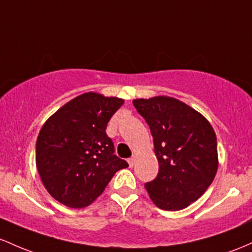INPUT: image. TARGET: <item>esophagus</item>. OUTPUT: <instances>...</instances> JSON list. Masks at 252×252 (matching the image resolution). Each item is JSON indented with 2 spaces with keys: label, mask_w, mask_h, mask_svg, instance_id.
<instances>
[{
  "label": "esophagus",
  "mask_w": 252,
  "mask_h": 252,
  "mask_svg": "<svg viewBox=\"0 0 252 252\" xmlns=\"http://www.w3.org/2000/svg\"><path fill=\"white\" fill-rule=\"evenodd\" d=\"M134 163H135V156H132L131 158H129L128 159V164H129V166H133L134 165Z\"/></svg>",
  "instance_id": "34e87169"
}]
</instances>
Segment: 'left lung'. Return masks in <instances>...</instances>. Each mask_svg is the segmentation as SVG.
<instances>
[{"label":"left lung","instance_id":"1","mask_svg":"<svg viewBox=\"0 0 252 252\" xmlns=\"http://www.w3.org/2000/svg\"><path fill=\"white\" fill-rule=\"evenodd\" d=\"M133 106L150 126L159 165L156 179L145 183L150 197L165 211L188 207L217 174L214 129L200 113L174 97L138 98Z\"/></svg>","mask_w":252,"mask_h":252}]
</instances>
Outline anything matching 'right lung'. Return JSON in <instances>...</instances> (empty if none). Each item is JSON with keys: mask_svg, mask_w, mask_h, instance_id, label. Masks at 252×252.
I'll use <instances>...</instances> for the list:
<instances>
[{"mask_svg": "<svg viewBox=\"0 0 252 252\" xmlns=\"http://www.w3.org/2000/svg\"><path fill=\"white\" fill-rule=\"evenodd\" d=\"M124 104L118 97L86 93L64 104L39 132L35 160L45 188L57 201L86 207L100 196L126 160L114 155L107 124Z\"/></svg>", "mask_w": 252, "mask_h": 252, "instance_id": "obj_1", "label": "right lung"}]
</instances>
